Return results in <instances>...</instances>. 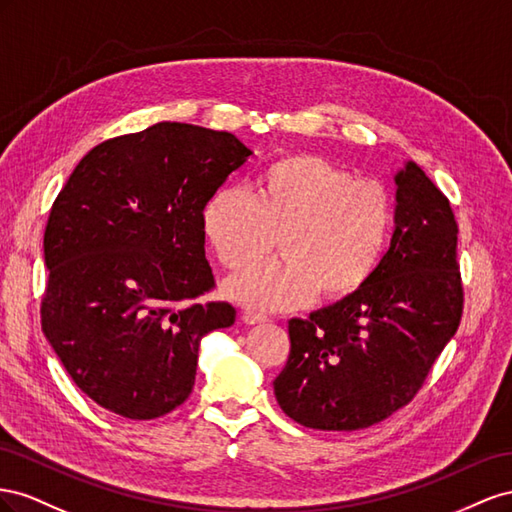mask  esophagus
Masks as SVG:
<instances>
[{
    "label": "esophagus",
    "instance_id": "34e87169",
    "mask_svg": "<svg viewBox=\"0 0 512 512\" xmlns=\"http://www.w3.org/2000/svg\"><path fill=\"white\" fill-rule=\"evenodd\" d=\"M242 321L248 326H257V324H266L268 317L261 315V313H253V311H244L242 313Z\"/></svg>",
    "mask_w": 512,
    "mask_h": 512
}]
</instances>
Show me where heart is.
Segmentation results:
<instances>
[{
	"label": "heart",
	"mask_w": 512,
	"mask_h": 512,
	"mask_svg": "<svg viewBox=\"0 0 512 512\" xmlns=\"http://www.w3.org/2000/svg\"><path fill=\"white\" fill-rule=\"evenodd\" d=\"M392 225L382 184L315 154L276 158L255 197L225 186L201 212L203 236L227 270L255 266L279 238L281 259L225 283L227 298L257 311L296 309L317 291L324 300L354 296L382 261Z\"/></svg>",
	"instance_id": "obj_1"
}]
</instances>
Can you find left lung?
Here are the masks:
<instances>
[{
	"label": "left lung",
	"mask_w": 512,
	"mask_h": 512,
	"mask_svg": "<svg viewBox=\"0 0 512 512\" xmlns=\"http://www.w3.org/2000/svg\"><path fill=\"white\" fill-rule=\"evenodd\" d=\"M394 233L369 283L309 319L289 321V358L274 379L302 427L358 431L420 390L463 313L457 223L412 160L394 173Z\"/></svg>",
	"instance_id": "8db88e82"
}]
</instances>
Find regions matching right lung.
Listing matches in <instances>:
<instances>
[{
	"label": "right lung",
	"mask_w": 512,
	"mask_h": 512,
	"mask_svg": "<svg viewBox=\"0 0 512 512\" xmlns=\"http://www.w3.org/2000/svg\"><path fill=\"white\" fill-rule=\"evenodd\" d=\"M251 154L225 130L160 122L96 145L57 195L42 332L105 410H175L193 390L201 339L236 321L227 302H197L214 287L201 212Z\"/></svg>",
	"instance_id": "obj_1"
}]
</instances>
